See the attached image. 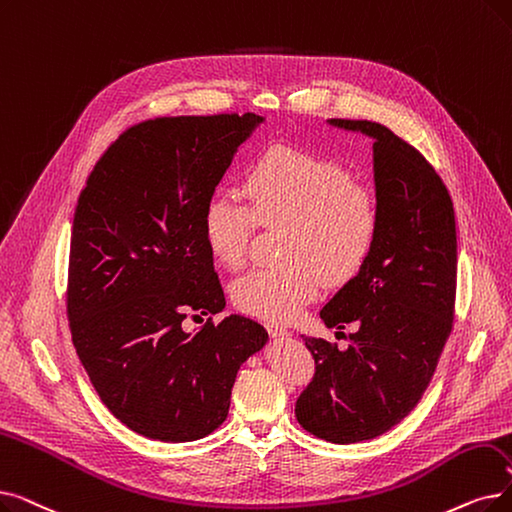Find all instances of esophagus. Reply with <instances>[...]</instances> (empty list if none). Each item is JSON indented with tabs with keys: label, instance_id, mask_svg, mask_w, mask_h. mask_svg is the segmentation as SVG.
Returning <instances> with one entry per match:
<instances>
[{
	"label": "esophagus",
	"instance_id": "1",
	"mask_svg": "<svg viewBox=\"0 0 512 512\" xmlns=\"http://www.w3.org/2000/svg\"><path fill=\"white\" fill-rule=\"evenodd\" d=\"M265 328H268V332H270V337H274V339H284V337H291V332H288L286 328H282V326H278V324H265Z\"/></svg>",
	"mask_w": 512,
	"mask_h": 512
}]
</instances>
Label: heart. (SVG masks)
Returning a JSON list of instances; mask_svg holds the SVG:
<instances>
[{
	"mask_svg": "<svg viewBox=\"0 0 512 512\" xmlns=\"http://www.w3.org/2000/svg\"><path fill=\"white\" fill-rule=\"evenodd\" d=\"M242 194L217 192L203 211L209 253L230 270L247 261L257 226H286L282 259L232 286L238 309L291 322L328 284H343L368 261L381 230L379 198L347 167L314 152L270 146L249 165Z\"/></svg>",
	"mask_w": 512,
	"mask_h": 512,
	"instance_id": "obj_1",
	"label": "heart"
}]
</instances>
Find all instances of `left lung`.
I'll use <instances>...</instances> for the list:
<instances>
[{"label": "left lung", "mask_w": 512, "mask_h": 512, "mask_svg": "<svg viewBox=\"0 0 512 512\" xmlns=\"http://www.w3.org/2000/svg\"><path fill=\"white\" fill-rule=\"evenodd\" d=\"M374 140L381 230L364 263L320 311L351 326L347 349L303 337L314 379L295 404L299 425L332 443L374 439L427 391L454 326L456 219L452 196L422 154L372 121L330 119Z\"/></svg>", "instance_id": "1"}]
</instances>
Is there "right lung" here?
<instances>
[{
  "label": "right lung",
  "mask_w": 512,
  "mask_h": 512,
  "mask_svg": "<svg viewBox=\"0 0 512 512\" xmlns=\"http://www.w3.org/2000/svg\"><path fill=\"white\" fill-rule=\"evenodd\" d=\"M263 119L247 113L159 117L106 148L77 201L66 316L104 406L144 437L180 443L213 433L236 372L268 332L219 314L224 288L203 238V211L236 148Z\"/></svg>",
  "instance_id": "add662e5"
}]
</instances>
